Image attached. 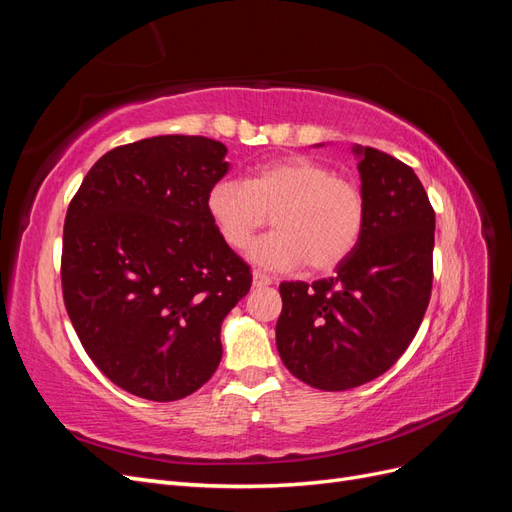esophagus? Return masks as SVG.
Segmentation results:
<instances>
[{
	"instance_id": "1",
	"label": "esophagus",
	"mask_w": 512,
	"mask_h": 512,
	"mask_svg": "<svg viewBox=\"0 0 512 512\" xmlns=\"http://www.w3.org/2000/svg\"><path fill=\"white\" fill-rule=\"evenodd\" d=\"M252 284H254V288H267V286L273 284V280H271L269 275H265V273L254 271V273H252Z\"/></svg>"
}]
</instances>
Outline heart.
Returning <instances> with one entry per match:
<instances>
[{"mask_svg":"<svg viewBox=\"0 0 512 512\" xmlns=\"http://www.w3.org/2000/svg\"><path fill=\"white\" fill-rule=\"evenodd\" d=\"M207 211L232 250H243L271 215L275 230L252 245L250 258L273 271L303 262L316 273L333 271L359 245L365 226L363 192L307 156L271 160L245 183L218 181L207 194Z\"/></svg>","mask_w":512,"mask_h":512,"instance_id":"1","label":"heart"}]
</instances>
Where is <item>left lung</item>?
<instances>
[{"mask_svg": "<svg viewBox=\"0 0 512 512\" xmlns=\"http://www.w3.org/2000/svg\"><path fill=\"white\" fill-rule=\"evenodd\" d=\"M354 153L365 198L359 245L327 280L280 284L277 352L320 391L382 376L410 346L431 297L436 213L423 183L389 153Z\"/></svg>", "mask_w": 512, "mask_h": 512, "instance_id": "8db88e82", "label": "left lung"}]
</instances>
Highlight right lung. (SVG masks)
<instances>
[{
    "instance_id": "right-lung-1",
    "label": "right lung",
    "mask_w": 512,
    "mask_h": 512,
    "mask_svg": "<svg viewBox=\"0 0 512 512\" xmlns=\"http://www.w3.org/2000/svg\"><path fill=\"white\" fill-rule=\"evenodd\" d=\"M228 149L205 136L115 147L70 200L61 290L102 374L136 397L175 401L220 365L226 314L252 286L211 222L207 194Z\"/></svg>"
}]
</instances>
